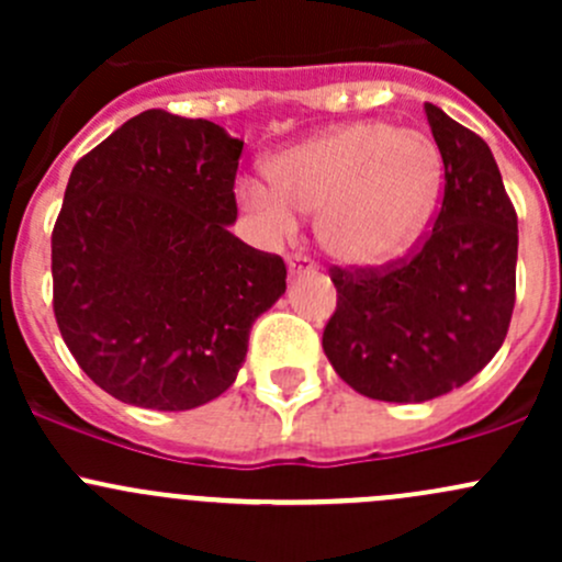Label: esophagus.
<instances>
[{
	"instance_id": "34e87169",
	"label": "esophagus",
	"mask_w": 562,
	"mask_h": 562,
	"mask_svg": "<svg viewBox=\"0 0 562 562\" xmlns=\"http://www.w3.org/2000/svg\"><path fill=\"white\" fill-rule=\"evenodd\" d=\"M288 271H291V277H302L315 271V263L310 258H304V255H291L288 258Z\"/></svg>"
}]
</instances>
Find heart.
Wrapping results in <instances>:
<instances>
[{
  "instance_id": "obj_1",
  "label": "heart",
  "mask_w": 562,
  "mask_h": 562,
  "mask_svg": "<svg viewBox=\"0 0 562 562\" xmlns=\"http://www.w3.org/2000/svg\"><path fill=\"white\" fill-rule=\"evenodd\" d=\"M271 179L241 176L236 198L266 245L293 236L317 213L323 249L350 269H381L407 252L432 220L443 155L422 130L350 122L280 151Z\"/></svg>"
}]
</instances>
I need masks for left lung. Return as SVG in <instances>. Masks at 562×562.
Instances as JSON below:
<instances>
[{"instance_id": "obj_1", "label": "left lung", "mask_w": 562, "mask_h": 562, "mask_svg": "<svg viewBox=\"0 0 562 562\" xmlns=\"http://www.w3.org/2000/svg\"><path fill=\"white\" fill-rule=\"evenodd\" d=\"M443 155L435 228L411 260L334 269L323 331L334 372L370 400L427 402L479 375L506 339L517 291V212L486 140L424 103Z\"/></svg>"}]
</instances>
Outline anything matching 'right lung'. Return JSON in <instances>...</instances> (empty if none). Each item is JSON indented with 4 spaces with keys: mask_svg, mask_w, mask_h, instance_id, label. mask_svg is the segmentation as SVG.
<instances>
[{
    "mask_svg": "<svg viewBox=\"0 0 562 562\" xmlns=\"http://www.w3.org/2000/svg\"><path fill=\"white\" fill-rule=\"evenodd\" d=\"M241 146L151 108L72 168L50 236L54 315L78 367L127 405L217 400L285 293L280 255L231 234Z\"/></svg>",
    "mask_w": 562,
    "mask_h": 562,
    "instance_id": "add662e5",
    "label": "right lung"
}]
</instances>
